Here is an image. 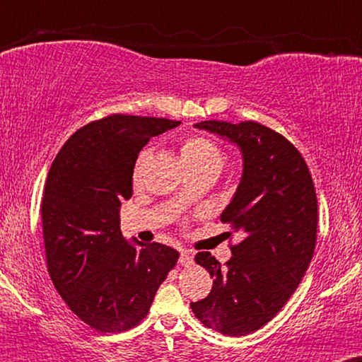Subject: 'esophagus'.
<instances>
[{"label":"esophagus","instance_id":"1","mask_svg":"<svg viewBox=\"0 0 362 362\" xmlns=\"http://www.w3.org/2000/svg\"><path fill=\"white\" fill-rule=\"evenodd\" d=\"M191 262H193V252H189V250H181L180 264L181 266H189Z\"/></svg>","mask_w":362,"mask_h":362}]
</instances>
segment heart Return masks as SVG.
<instances>
[{"label":"heart","mask_w":362,"mask_h":362,"mask_svg":"<svg viewBox=\"0 0 362 362\" xmlns=\"http://www.w3.org/2000/svg\"><path fill=\"white\" fill-rule=\"evenodd\" d=\"M151 154V148H144L137 157V163L134 165V181L137 182L142 176V168L146 164L147 157ZM181 156L185 159L186 165H218L223 164V151L214 140L203 135H193L186 139L181 146Z\"/></svg>","instance_id":"heart-1"}]
</instances>
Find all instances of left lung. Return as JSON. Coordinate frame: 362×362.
<instances>
[{
	"label": "left lung",
	"instance_id": "1",
	"mask_svg": "<svg viewBox=\"0 0 362 362\" xmlns=\"http://www.w3.org/2000/svg\"><path fill=\"white\" fill-rule=\"evenodd\" d=\"M197 127L240 147L244 173L220 220L245 237L225 266L210 252L197 254L214 288L191 310L208 329L242 337L273 320L307 273L317 244L315 185L298 148L269 127L250 120Z\"/></svg>",
	"mask_w": 362,
	"mask_h": 362
}]
</instances>
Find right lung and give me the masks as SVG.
Listing matches in <instances>:
<instances>
[{
	"mask_svg": "<svg viewBox=\"0 0 362 362\" xmlns=\"http://www.w3.org/2000/svg\"><path fill=\"white\" fill-rule=\"evenodd\" d=\"M168 118L113 113L67 139L42 197L47 271L74 315L98 332H125L147 317L180 252L130 245L118 208L132 197V174L151 137L174 129Z\"/></svg>",
	"mask_w": 362,
	"mask_h": 362,
	"instance_id": "right-lung-1",
	"label": "right lung"
}]
</instances>
